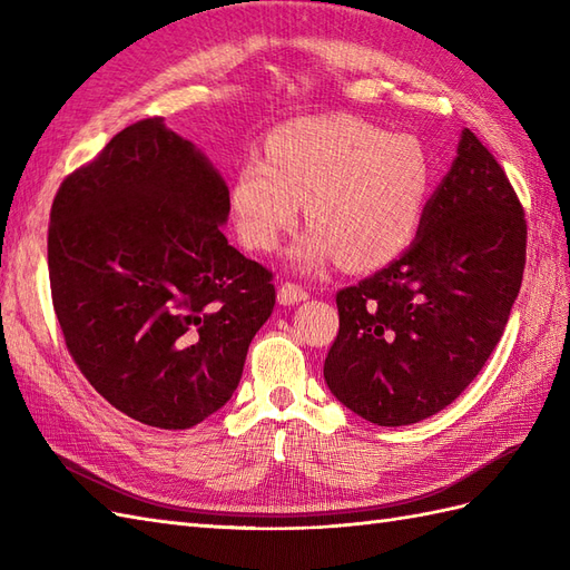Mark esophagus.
<instances>
[{"mask_svg":"<svg viewBox=\"0 0 570 570\" xmlns=\"http://www.w3.org/2000/svg\"><path fill=\"white\" fill-rule=\"evenodd\" d=\"M305 298H308V291H305L301 284L284 282L279 286V303L282 305H294V303H301Z\"/></svg>","mask_w":570,"mask_h":570,"instance_id":"obj_1","label":"esophagus"}]
</instances>
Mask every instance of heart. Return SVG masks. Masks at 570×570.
<instances>
[{"instance_id": "obj_1", "label": "heart", "mask_w": 570, "mask_h": 570, "mask_svg": "<svg viewBox=\"0 0 570 570\" xmlns=\"http://www.w3.org/2000/svg\"><path fill=\"white\" fill-rule=\"evenodd\" d=\"M435 183L429 146L358 118L288 122L230 178L228 207L240 240L259 253L296 226L301 202L313 228L294 247L298 265L340 257L375 269L404 253L424 222Z\"/></svg>"}]
</instances>
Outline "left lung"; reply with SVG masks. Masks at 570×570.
Masks as SVG:
<instances>
[{"label": "left lung", "mask_w": 570, "mask_h": 570, "mask_svg": "<svg viewBox=\"0 0 570 570\" xmlns=\"http://www.w3.org/2000/svg\"><path fill=\"white\" fill-rule=\"evenodd\" d=\"M528 222L474 132L438 185L406 253L337 294L325 383L377 426L438 414L479 375L520 294Z\"/></svg>", "instance_id": "left-lung-1"}]
</instances>
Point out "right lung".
Returning a JSON list of instances; mask_svg holds the SVG:
<instances>
[{
  "label": "right lung",
  "mask_w": 570,
  "mask_h": 570,
  "mask_svg": "<svg viewBox=\"0 0 570 570\" xmlns=\"http://www.w3.org/2000/svg\"><path fill=\"white\" fill-rule=\"evenodd\" d=\"M228 187L164 118L115 135L57 189L55 315L98 395L146 426H197L236 392L274 311L272 272L228 245Z\"/></svg>",
  "instance_id": "1"
}]
</instances>
